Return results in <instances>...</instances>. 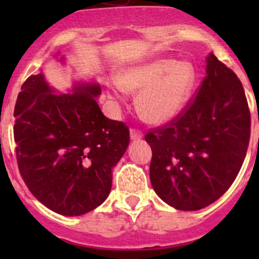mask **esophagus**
<instances>
[{
  "label": "esophagus",
  "mask_w": 259,
  "mask_h": 259,
  "mask_svg": "<svg viewBox=\"0 0 259 259\" xmlns=\"http://www.w3.org/2000/svg\"><path fill=\"white\" fill-rule=\"evenodd\" d=\"M130 138L132 140H139L143 138V133L138 129H130Z\"/></svg>",
  "instance_id": "34e87169"
}]
</instances>
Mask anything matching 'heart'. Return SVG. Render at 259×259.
<instances>
[{"label":"heart","instance_id":"obj_1","mask_svg":"<svg viewBox=\"0 0 259 259\" xmlns=\"http://www.w3.org/2000/svg\"><path fill=\"white\" fill-rule=\"evenodd\" d=\"M197 72L190 62L155 59L127 69L113 90L120 99L125 91L138 93L137 106L149 122L163 124L182 113L194 90Z\"/></svg>","mask_w":259,"mask_h":259}]
</instances>
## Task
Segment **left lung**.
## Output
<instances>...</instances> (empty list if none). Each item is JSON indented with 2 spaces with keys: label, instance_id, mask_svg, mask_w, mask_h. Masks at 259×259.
Wrapping results in <instances>:
<instances>
[{
  "label": "left lung",
  "instance_id": "left-lung-1",
  "mask_svg": "<svg viewBox=\"0 0 259 259\" xmlns=\"http://www.w3.org/2000/svg\"><path fill=\"white\" fill-rule=\"evenodd\" d=\"M195 99L170 122L150 130V182L161 200L199 210L238 176L250 137V113L237 75L213 54Z\"/></svg>",
  "mask_w": 259,
  "mask_h": 259
}]
</instances>
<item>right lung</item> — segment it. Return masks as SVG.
Segmentation results:
<instances>
[{
    "label": "right lung",
    "mask_w": 259,
    "mask_h": 259,
    "mask_svg": "<svg viewBox=\"0 0 259 259\" xmlns=\"http://www.w3.org/2000/svg\"><path fill=\"white\" fill-rule=\"evenodd\" d=\"M96 82L57 94L42 72L21 86L14 135L18 169L28 190L49 209L82 215L105 202L113 168L130 142L129 127L101 113Z\"/></svg>",
    "instance_id": "obj_1"
}]
</instances>
